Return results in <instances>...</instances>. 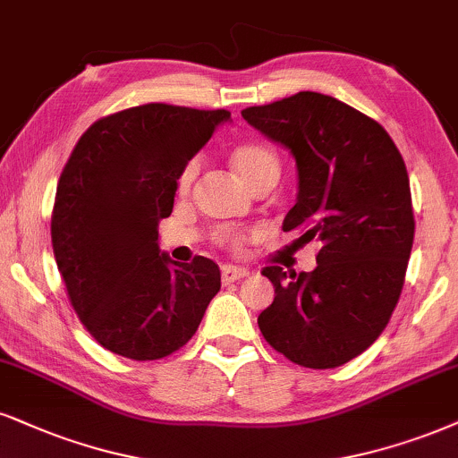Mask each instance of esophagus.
I'll use <instances>...</instances> for the list:
<instances>
[{
	"label": "esophagus",
	"mask_w": 458,
	"mask_h": 458,
	"mask_svg": "<svg viewBox=\"0 0 458 458\" xmlns=\"http://www.w3.org/2000/svg\"><path fill=\"white\" fill-rule=\"evenodd\" d=\"M223 282L225 284H231V282H238L244 278V276H248V272L244 267H233V265H225L223 267Z\"/></svg>",
	"instance_id": "1"
}]
</instances>
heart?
I'll use <instances>...</instances> for the list:
<instances>
[{
    "instance_id": "obj_1",
    "label": "heart",
    "mask_w": 458,
    "mask_h": 458,
    "mask_svg": "<svg viewBox=\"0 0 458 458\" xmlns=\"http://www.w3.org/2000/svg\"><path fill=\"white\" fill-rule=\"evenodd\" d=\"M231 159H233V165L238 169V174L246 180L252 189L263 184H276V180L280 178V157L272 146L259 142V140H246V142H240L235 146L233 152H231ZM201 161L199 157H193L184 163V167L180 169L178 174V193L186 195L191 189H193L197 176H199ZM246 238V233L235 229H227L220 233V240H242Z\"/></svg>"
}]
</instances>
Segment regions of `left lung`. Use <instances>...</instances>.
Wrapping results in <instances>:
<instances>
[{
	"instance_id": "8db88e82",
	"label": "left lung",
	"mask_w": 458,
	"mask_h": 458,
	"mask_svg": "<svg viewBox=\"0 0 458 458\" xmlns=\"http://www.w3.org/2000/svg\"><path fill=\"white\" fill-rule=\"evenodd\" d=\"M242 116L295 157L299 195L282 229L323 244L314 272L263 267L276 297L259 329L293 363L340 367L380 337L402 295L414 244L403 157L380 123L329 95L301 91Z\"/></svg>"
}]
</instances>
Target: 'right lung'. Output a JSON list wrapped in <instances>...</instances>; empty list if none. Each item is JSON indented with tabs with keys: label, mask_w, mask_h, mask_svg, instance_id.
I'll list each match as a JSON object with an SVG mask.
<instances>
[{
	"label": "right lung",
	"mask_w": 458,
	"mask_h": 458,
	"mask_svg": "<svg viewBox=\"0 0 458 458\" xmlns=\"http://www.w3.org/2000/svg\"><path fill=\"white\" fill-rule=\"evenodd\" d=\"M229 116L144 104L101 116L73 146L56 184L50 238L72 308L110 352L169 357L195 335L218 293L216 263H172L157 240L180 169Z\"/></svg>",
	"instance_id": "add662e5"
}]
</instances>
